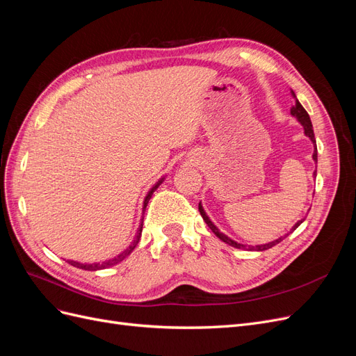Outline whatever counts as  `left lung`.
I'll return each instance as SVG.
<instances>
[{"label":"left lung","mask_w":356,"mask_h":356,"mask_svg":"<svg viewBox=\"0 0 356 356\" xmlns=\"http://www.w3.org/2000/svg\"><path fill=\"white\" fill-rule=\"evenodd\" d=\"M293 93V96L296 98V93L294 92H291ZM291 114H293L297 120L301 123V126H303V129H305V134H306V136H309L310 138V141L314 143V145H315V152H314V160L315 161H318V149H316V139H315V134H314V127H312V122H310V117H309V114H307V111L303 108V105H301L300 102H298V99L296 98V105L293 106V108H291ZM315 175H316V172H315ZM199 212H200V215H202V218L204 220V222L208 224V227L215 233V236H217V238H220L222 242H225V243H229L230 246H234V248H246V245H242V243H238V242H234L233 239H230L229 236H225L224 233H221L217 227H215L213 225V222L209 220V217L207 215V212L203 211V207L202 204L199 203ZM303 222V220H300V221H297L296 224H294V227L291 229V230H296L298 225ZM285 238V236H284ZM284 238H279V239H276V241H273V242H268V243H266V245H258V246H255L254 250L255 251H264V250H268V248H272V246H275V245H277L279 242H282L284 241ZM250 250L252 251V248H250Z\"/></svg>","instance_id":"left-lung-1"}]
</instances>
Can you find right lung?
<instances>
[{
  "instance_id": "1",
  "label": "right lung",
  "mask_w": 356,
  "mask_h": 356,
  "mask_svg": "<svg viewBox=\"0 0 356 356\" xmlns=\"http://www.w3.org/2000/svg\"><path fill=\"white\" fill-rule=\"evenodd\" d=\"M161 181H163V178H161L157 184L148 191V195L145 196V199H144V211H145V208H147V203H148V200L152 199V196H153V193L156 191V188L161 184ZM144 220V218H143ZM141 232H143V221H141V225H139V229H138V233H136V238H135V241L132 242V245L127 248V250H124L120 255H117L115 258H113V260H108V261H104L102 264H99V263H93V264H83V263H79V261H72V260H70L68 263L71 264V266H74V267H77V268H83V270H101V268H105V267H110V266H114V264H117V263H120L122 260H124V258L131 254L134 250H135V246L138 245V242H139V238H141Z\"/></svg>"
}]
</instances>
